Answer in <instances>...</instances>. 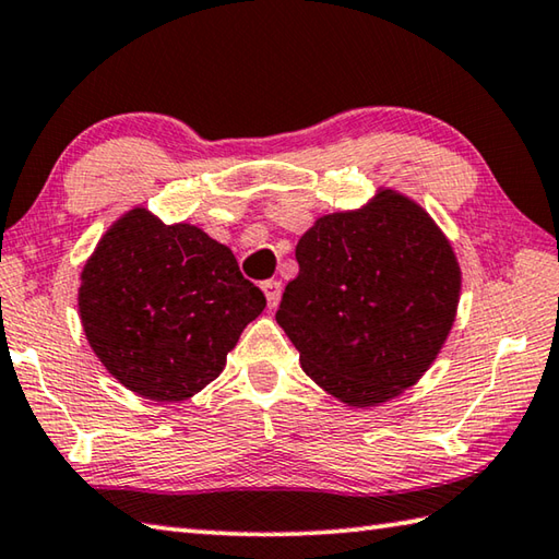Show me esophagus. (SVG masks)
<instances>
[{
  "mask_svg": "<svg viewBox=\"0 0 559 559\" xmlns=\"http://www.w3.org/2000/svg\"><path fill=\"white\" fill-rule=\"evenodd\" d=\"M261 290H263V296H266L269 310L276 308L278 300H281V281H263Z\"/></svg>",
  "mask_w": 559,
  "mask_h": 559,
  "instance_id": "esophagus-1",
  "label": "esophagus"
}]
</instances>
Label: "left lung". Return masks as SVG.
I'll list each match as a JSON object with an SVG mask.
<instances>
[{
    "label": "left lung",
    "instance_id": "obj_1",
    "mask_svg": "<svg viewBox=\"0 0 559 559\" xmlns=\"http://www.w3.org/2000/svg\"><path fill=\"white\" fill-rule=\"evenodd\" d=\"M276 322L308 377L349 408H373L438 359L462 293L456 253L418 202L379 188L322 215L296 247Z\"/></svg>",
    "mask_w": 559,
    "mask_h": 559
}]
</instances>
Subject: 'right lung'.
I'll return each mask as SVG.
<instances>
[{"label":"right lung","mask_w":559,"mask_h":559,"mask_svg":"<svg viewBox=\"0 0 559 559\" xmlns=\"http://www.w3.org/2000/svg\"><path fill=\"white\" fill-rule=\"evenodd\" d=\"M263 308L229 247L146 207L124 212L80 273L90 347L121 385L158 403L192 399L215 381Z\"/></svg>","instance_id":"obj_1"}]
</instances>
